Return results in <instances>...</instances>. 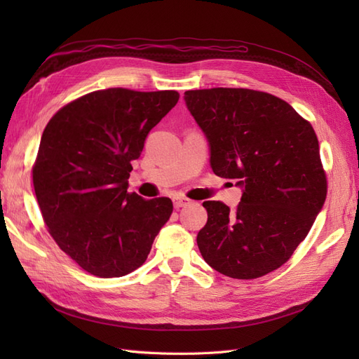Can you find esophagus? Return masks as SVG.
I'll return each mask as SVG.
<instances>
[{
  "label": "esophagus",
  "instance_id": "esophagus-1",
  "mask_svg": "<svg viewBox=\"0 0 359 359\" xmlns=\"http://www.w3.org/2000/svg\"><path fill=\"white\" fill-rule=\"evenodd\" d=\"M189 203H190V201L186 199V198L173 199V206H175V210H180V208H182V206H187Z\"/></svg>",
  "mask_w": 359,
  "mask_h": 359
}]
</instances>
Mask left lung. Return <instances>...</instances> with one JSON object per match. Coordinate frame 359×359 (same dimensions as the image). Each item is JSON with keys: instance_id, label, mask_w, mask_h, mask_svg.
I'll return each mask as SVG.
<instances>
[{"instance_id": "obj_1", "label": "left lung", "mask_w": 359, "mask_h": 359, "mask_svg": "<svg viewBox=\"0 0 359 359\" xmlns=\"http://www.w3.org/2000/svg\"><path fill=\"white\" fill-rule=\"evenodd\" d=\"M184 100L208 139L215 175L244 187L235 210L203 202L208 222L198 233L201 255L227 277H262L287 262L327 198L318 136L289 103L268 93L191 90Z\"/></svg>"}]
</instances>
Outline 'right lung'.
Wrapping results in <instances>:
<instances>
[{
	"label": "right lung",
	"mask_w": 359,
	"mask_h": 359,
	"mask_svg": "<svg viewBox=\"0 0 359 359\" xmlns=\"http://www.w3.org/2000/svg\"><path fill=\"white\" fill-rule=\"evenodd\" d=\"M177 91L107 88L76 99L41 135L32 184L50 236L83 271L123 277L142 265L169 220V198L128 193L132 161Z\"/></svg>",
	"instance_id": "add662e5"
}]
</instances>
